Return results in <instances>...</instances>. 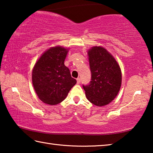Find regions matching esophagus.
Segmentation results:
<instances>
[{
  "instance_id": "34e87169",
  "label": "esophagus",
  "mask_w": 153,
  "mask_h": 153,
  "mask_svg": "<svg viewBox=\"0 0 153 153\" xmlns=\"http://www.w3.org/2000/svg\"><path fill=\"white\" fill-rule=\"evenodd\" d=\"M80 82H81V79H80V78H77V84H79Z\"/></svg>"
}]
</instances>
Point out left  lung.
<instances>
[{"label":"left lung","instance_id":"1","mask_svg":"<svg viewBox=\"0 0 153 153\" xmlns=\"http://www.w3.org/2000/svg\"><path fill=\"white\" fill-rule=\"evenodd\" d=\"M88 55L91 81L83 88L90 102L102 107L112 102L120 92L121 68L114 56L102 46H93L88 51Z\"/></svg>","mask_w":153,"mask_h":153}]
</instances>
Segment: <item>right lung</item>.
<instances>
[{
  "label": "right lung",
  "instance_id": "add662e5",
  "mask_svg": "<svg viewBox=\"0 0 153 153\" xmlns=\"http://www.w3.org/2000/svg\"><path fill=\"white\" fill-rule=\"evenodd\" d=\"M69 48L53 46L43 53L32 69V84L36 94L45 104L56 105L65 99L76 84L64 64Z\"/></svg>",
  "mask_w": 153,
  "mask_h": 153
}]
</instances>
